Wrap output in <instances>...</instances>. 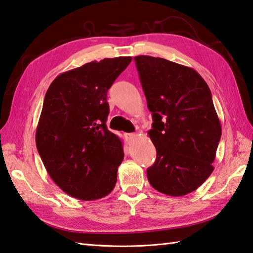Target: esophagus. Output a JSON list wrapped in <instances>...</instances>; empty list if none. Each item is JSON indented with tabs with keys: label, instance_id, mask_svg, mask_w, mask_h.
Here are the masks:
<instances>
[{
	"label": "esophagus",
	"instance_id": "esophagus-1",
	"mask_svg": "<svg viewBox=\"0 0 253 253\" xmlns=\"http://www.w3.org/2000/svg\"><path fill=\"white\" fill-rule=\"evenodd\" d=\"M126 136L128 143H132V141L135 139L137 134H136V133H127V134H126Z\"/></svg>",
	"mask_w": 253,
	"mask_h": 253
}]
</instances>
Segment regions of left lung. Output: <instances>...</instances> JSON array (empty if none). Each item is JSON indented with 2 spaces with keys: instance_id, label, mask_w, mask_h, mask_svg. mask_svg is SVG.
Listing matches in <instances>:
<instances>
[{
  "instance_id": "obj_1",
  "label": "left lung",
  "mask_w": 253,
  "mask_h": 253,
  "mask_svg": "<svg viewBox=\"0 0 253 253\" xmlns=\"http://www.w3.org/2000/svg\"><path fill=\"white\" fill-rule=\"evenodd\" d=\"M153 123L156 149L147 169L153 188L169 196L196 190L213 170L221 126L211 89L193 68L160 57H134Z\"/></svg>"
}]
</instances>
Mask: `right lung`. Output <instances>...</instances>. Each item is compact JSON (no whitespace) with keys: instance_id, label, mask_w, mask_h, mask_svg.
<instances>
[{"instance_id":"1","label":"right lung","mask_w":253,"mask_h":253,"mask_svg":"<svg viewBox=\"0 0 253 253\" xmlns=\"http://www.w3.org/2000/svg\"><path fill=\"white\" fill-rule=\"evenodd\" d=\"M131 57L104 58L57 76L45 94L36 146L51 179L71 197L112 192L122 163L120 137L108 130L107 92Z\"/></svg>"}]
</instances>
